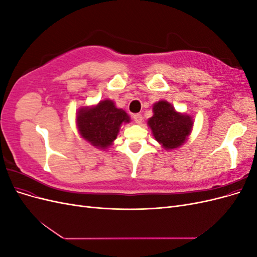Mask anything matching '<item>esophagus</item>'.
Listing matches in <instances>:
<instances>
[{
  "mask_svg": "<svg viewBox=\"0 0 257 257\" xmlns=\"http://www.w3.org/2000/svg\"><path fill=\"white\" fill-rule=\"evenodd\" d=\"M133 119H134V121L137 124H142V122H143V115L141 113H135L133 115Z\"/></svg>",
  "mask_w": 257,
  "mask_h": 257,
  "instance_id": "1",
  "label": "esophagus"
}]
</instances>
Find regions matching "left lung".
Instances as JSON below:
<instances>
[{
	"label": "left lung",
	"instance_id": "obj_1",
	"mask_svg": "<svg viewBox=\"0 0 257 257\" xmlns=\"http://www.w3.org/2000/svg\"><path fill=\"white\" fill-rule=\"evenodd\" d=\"M153 115L148 120L155 141L166 151L180 148L188 141L193 128V116L179 112L167 100H159L152 106Z\"/></svg>",
	"mask_w": 257,
	"mask_h": 257
}]
</instances>
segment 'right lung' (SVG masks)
I'll return each instance as SVG.
<instances>
[{
  "instance_id": "obj_1",
  "label": "right lung",
  "mask_w": 257,
  "mask_h": 257,
  "mask_svg": "<svg viewBox=\"0 0 257 257\" xmlns=\"http://www.w3.org/2000/svg\"><path fill=\"white\" fill-rule=\"evenodd\" d=\"M130 115L116 108L113 100L106 98L93 106H84L76 113V125L81 138L100 150L110 147Z\"/></svg>"
}]
</instances>
